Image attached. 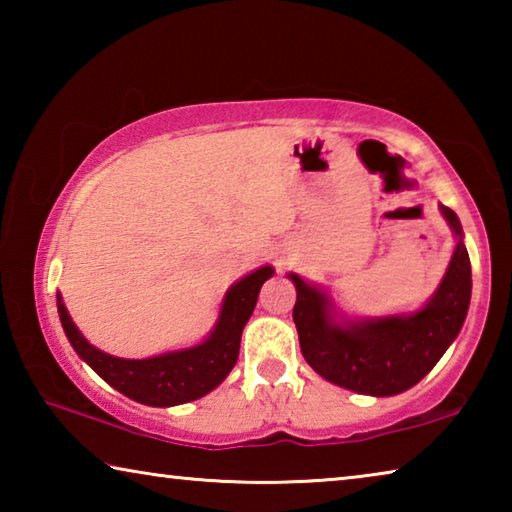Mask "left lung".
Instances as JSON below:
<instances>
[{"instance_id":"left-lung-1","label":"left lung","mask_w":512,"mask_h":512,"mask_svg":"<svg viewBox=\"0 0 512 512\" xmlns=\"http://www.w3.org/2000/svg\"><path fill=\"white\" fill-rule=\"evenodd\" d=\"M440 212L458 244L440 287L415 314L336 323L327 293L289 275L298 293L293 323L302 357L320 377L361 395H397L418 384L452 345L470 307L472 266L461 221L445 205Z\"/></svg>"}]
</instances>
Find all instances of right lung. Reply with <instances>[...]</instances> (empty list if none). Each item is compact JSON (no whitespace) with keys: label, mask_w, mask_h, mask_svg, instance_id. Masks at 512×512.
Instances as JSON below:
<instances>
[{"label":"right lung","mask_w":512,"mask_h":512,"mask_svg":"<svg viewBox=\"0 0 512 512\" xmlns=\"http://www.w3.org/2000/svg\"><path fill=\"white\" fill-rule=\"evenodd\" d=\"M271 275L273 266H262L232 284L223 298L214 332L203 343L151 359H119L94 348L72 323L60 296L58 316L76 354L112 388L140 404L176 406L214 391L235 368L241 332L257 305L259 289Z\"/></svg>","instance_id":"right-lung-1"}]
</instances>
